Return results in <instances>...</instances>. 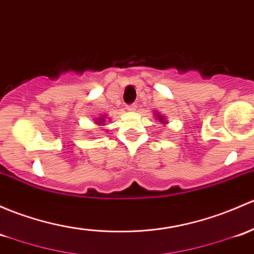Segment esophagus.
<instances>
[{
	"label": "esophagus",
	"mask_w": 254,
	"mask_h": 254,
	"mask_svg": "<svg viewBox=\"0 0 254 254\" xmlns=\"http://www.w3.org/2000/svg\"><path fill=\"white\" fill-rule=\"evenodd\" d=\"M127 109L129 112H135L136 111V105H135V103H134V105H129L127 107Z\"/></svg>",
	"instance_id": "obj_1"
}]
</instances>
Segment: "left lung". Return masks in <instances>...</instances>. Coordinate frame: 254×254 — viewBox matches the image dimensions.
<instances>
[{"label": "left lung", "mask_w": 254, "mask_h": 254, "mask_svg": "<svg viewBox=\"0 0 254 254\" xmlns=\"http://www.w3.org/2000/svg\"><path fill=\"white\" fill-rule=\"evenodd\" d=\"M156 119L159 120V122L162 123V124H167V120H165L164 116H161L159 113H156Z\"/></svg>", "instance_id": "8db88e82"}]
</instances>
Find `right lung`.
I'll return each mask as SVG.
<instances>
[{
    "instance_id": "obj_1",
    "label": "right lung",
    "mask_w": 254,
    "mask_h": 254,
    "mask_svg": "<svg viewBox=\"0 0 254 254\" xmlns=\"http://www.w3.org/2000/svg\"><path fill=\"white\" fill-rule=\"evenodd\" d=\"M106 122V117L105 116H101L100 118H95V123L97 125H105Z\"/></svg>"
}]
</instances>
